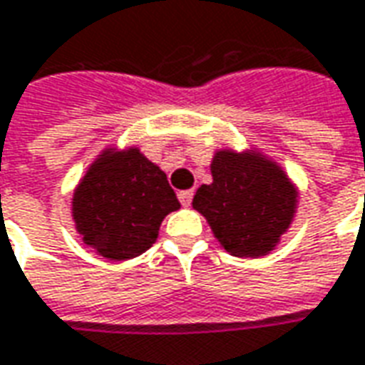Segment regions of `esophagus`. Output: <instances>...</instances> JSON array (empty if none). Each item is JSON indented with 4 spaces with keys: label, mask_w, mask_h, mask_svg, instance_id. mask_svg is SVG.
I'll return each instance as SVG.
<instances>
[{
    "label": "esophagus",
    "mask_w": 365,
    "mask_h": 365,
    "mask_svg": "<svg viewBox=\"0 0 365 365\" xmlns=\"http://www.w3.org/2000/svg\"><path fill=\"white\" fill-rule=\"evenodd\" d=\"M178 197H180V201H182L183 207H190L191 200H193V191H191V190L180 191V193H178Z\"/></svg>",
    "instance_id": "1"
}]
</instances>
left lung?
Masks as SVG:
<instances>
[{"label":"left lung","mask_w":365,"mask_h":365,"mask_svg":"<svg viewBox=\"0 0 365 365\" xmlns=\"http://www.w3.org/2000/svg\"><path fill=\"white\" fill-rule=\"evenodd\" d=\"M211 178L191 205L207 219L219 245L241 259L271 253L297 213L298 190L287 172L257 150H217Z\"/></svg>","instance_id":"obj_1"}]
</instances>
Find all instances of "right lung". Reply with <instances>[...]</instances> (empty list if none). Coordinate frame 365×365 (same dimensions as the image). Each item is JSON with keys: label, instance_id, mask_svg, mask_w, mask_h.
I'll return each instance as SVG.
<instances>
[{"label": "right lung", "instance_id": "right-lung-1", "mask_svg": "<svg viewBox=\"0 0 365 365\" xmlns=\"http://www.w3.org/2000/svg\"><path fill=\"white\" fill-rule=\"evenodd\" d=\"M73 221L85 245L126 261L156 243L165 215L180 209L165 174L138 148H106L73 191Z\"/></svg>", "mask_w": 365, "mask_h": 365}]
</instances>
